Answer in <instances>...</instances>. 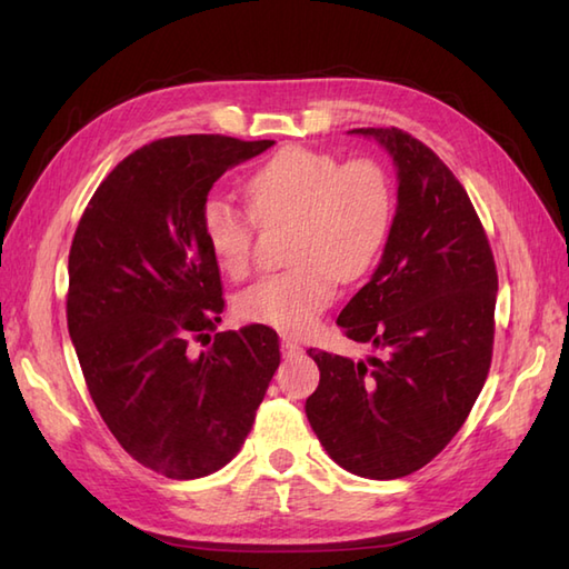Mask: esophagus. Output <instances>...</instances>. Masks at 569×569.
<instances>
[{"label": "esophagus", "instance_id": "34e87169", "mask_svg": "<svg viewBox=\"0 0 569 569\" xmlns=\"http://www.w3.org/2000/svg\"><path fill=\"white\" fill-rule=\"evenodd\" d=\"M281 352H283V357H298V355H303V347H300L296 340H283Z\"/></svg>", "mask_w": 569, "mask_h": 569}]
</instances>
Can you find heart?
<instances>
[{"mask_svg": "<svg viewBox=\"0 0 569 569\" xmlns=\"http://www.w3.org/2000/svg\"><path fill=\"white\" fill-rule=\"evenodd\" d=\"M249 211L222 198L204 200L202 237L217 266L244 278L253 261V220L291 222L288 269L261 278L237 298V316L283 335H306L330 308L337 283L365 276L389 237L393 190L373 159H349L308 147H286L244 183Z\"/></svg>", "mask_w": 569, "mask_h": 569, "instance_id": "1", "label": "heart"}]
</instances>
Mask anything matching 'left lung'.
<instances>
[{
    "mask_svg": "<svg viewBox=\"0 0 569 569\" xmlns=\"http://www.w3.org/2000/svg\"><path fill=\"white\" fill-rule=\"evenodd\" d=\"M398 168V204L379 269L337 318L379 355L308 349L320 369L306 416L337 465L367 479L426 467L462 428L493 352L499 276L467 190L426 143L361 127Z\"/></svg>",
    "mask_w": 569,
    "mask_h": 569,
    "instance_id": "left-lung-1",
    "label": "left lung"
}]
</instances>
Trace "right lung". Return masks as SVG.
<instances>
[{
  "label": "right lung",
  "instance_id": "right-lung-1",
  "mask_svg": "<svg viewBox=\"0 0 569 569\" xmlns=\"http://www.w3.org/2000/svg\"><path fill=\"white\" fill-rule=\"evenodd\" d=\"M271 143L151 141L102 180L72 237L66 310L84 383L117 442L168 479L208 477L239 452L281 361L266 325L209 337L224 298L200 227L214 180Z\"/></svg>",
  "mask_w": 569,
  "mask_h": 569
}]
</instances>
